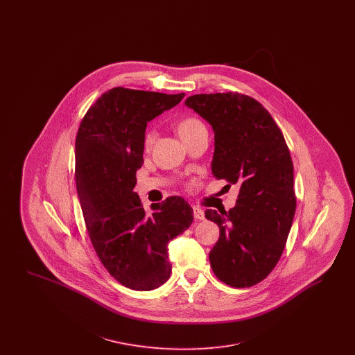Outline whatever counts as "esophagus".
<instances>
[{
    "label": "esophagus",
    "mask_w": 355,
    "mask_h": 355,
    "mask_svg": "<svg viewBox=\"0 0 355 355\" xmlns=\"http://www.w3.org/2000/svg\"><path fill=\"white\" fill-rule=\"evenodd\" d=\"M193 213H194V218L196 220H205V211L200 207H193Z\"/></svg>",
    "instance_id": "1"
}]
</instances>
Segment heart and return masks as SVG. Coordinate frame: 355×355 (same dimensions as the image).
I'll list each match as a JSON object with an SVG mask.
<instances>
[{
	"label": "heart",
	"mask_w": 355,
	"mask_h": 355,
	"mask_svg": "<svg viewBox=\"0 0 355 355\" xmlns=\"http://www.w3.org/2000/svg\"><path fill=\"white\" fill-rule=\"evenodd\" d=\"M203 128H205V126H203V123L200 121V119H186L178 123V126H177V132H178V135H180L181 138H184V137H187V135L196 133L197 130L203 129ZM153 138H154V133H153V132H149V133L146 135V138H145V144H146V146H149V145L152 144Z\"/></svg>",
	"instance_id": "heart-1"
}]
</instances>
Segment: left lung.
Masks as SVG:
<instances>
[{
    "label": "left lung",
    "instance_id": "obj_1",
    "mask_svg": "<svg viewBox=\"0 0 355 355\" xmlns=\"http://www.w3.org/2000/svg\"><path fill=\"white\" fill-rule=\"evenodd\" d=\"M185 105L214 132L213 175L239 185L233 209L205 211L220 226V239L209 253L211 269L229 286H254L279 261L295 214L285 138L270 113L249 96L196 94Z\"/></svg>",
    "mask_w": 355,
    "mask_h": 355
}]
</instances>
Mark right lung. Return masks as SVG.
<instances>
[{
    "label": "right lung",
    "instance_id": "add662e5",
    "mask_svg": "<svg viewBox=\"0 0 355 355\" xmlns=\"http://www.w3.org/2000/svg\"><path fill=\"white\" fill-rule=\"evenodd\" d=\"M184 97L114 87L87 110L76 138L77 193L90 241L106 270L132 290L169 279L168 245L193 222L184 198L153 203L146 213L133 190L148 122Z\"/></svg>",
    "mask_w": 355,
    "mask_h": 355
}]
</instances>
